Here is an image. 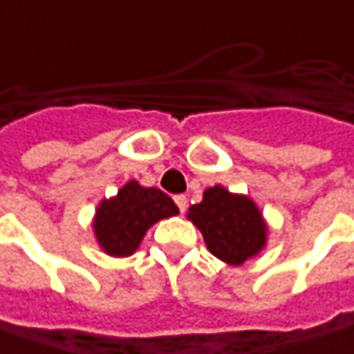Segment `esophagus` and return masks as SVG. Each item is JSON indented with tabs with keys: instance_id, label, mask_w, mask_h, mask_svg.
Here are the masks:
<instances>
[{
	"instance_id": "34e87169",
	"label": "esophagus",
	"mask_w": 354,
	"mask_h": 354,
	"mask_svg": "<svg viewBox=\"0 0 354 354\" xmlns=\"http://www.w3.org/2000/svg\"><path fill=\"white\" fill-rule=\"evenodd\" d=\"M174 201H176V205H178V209L184 214L186 212V205H188V200H186V196H176L174 198Z\"/></svg>"
}]
</instances>
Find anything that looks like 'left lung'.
Listing matches in <instances>:
<instances>
[{
    "label": "left lung",
    "instance_id": "obj_1",
    "mask_svg": "<svg viewBox=\"0 0 354 354\" xmlns=\"http://www.w3.org/2000/svg\"><path fill=\"white\" fill-rule=\"evenodd\" d=\"M188 219L201 231L209 252L231 266L257 257L266 245L268 229L257 203L223 186L205 189L203 200L188 209Z\"/></svg>",
    "mask_w": 354,
    "mask_h": 354
}]
</instances>
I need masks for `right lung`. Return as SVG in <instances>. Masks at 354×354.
<instances>
[{
	"label": "right lung",
	"mask_w": 354,
	"mask_h": 354,
	"mask_svg": "<svg viewBox=\"0 0 354 354\" xmlns=\"http://www.w3.org/2000/svg\"><path fill=\"white\" fill-rule=\"evenodd\" d=\"M178 215L176 203L162 189L145 188L137 180L127 182L117 196L104 200L93 217V233L100 247L111 257H129L139 249L151 227Z\"/></svg>",
	"instance_id": "right-lung-1"
}]
</instances>
